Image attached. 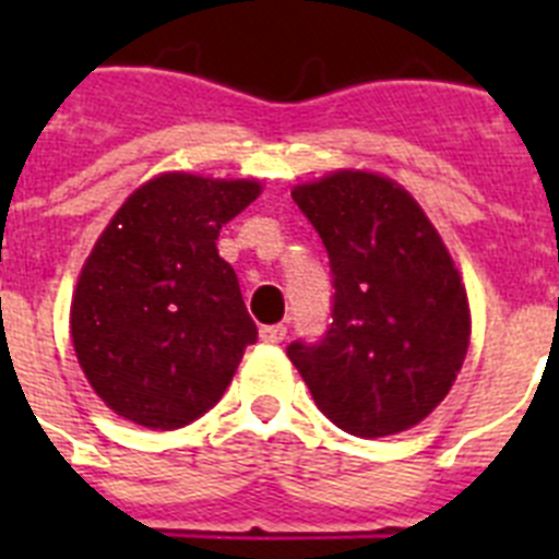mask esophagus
<instances>
[{
    "mask_svg": "<svg viewBox=\"0 0 559 559\" xmlns=\"http://www.w3.org/2000/svg\"><path fill=\"white\" fill-rule=\"evenodd\" d=\"M285 333H288L285 324H265V328H260V338H263L265 344H283Z\"/></svg>",
    "mask_w": 559,
    "mask_h": 559,
    "instance_id": "esophagus-1",
    "label": "esophagus"
}]
</instances>
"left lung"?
<instances>
[{"label":"left lung","instance_id":"1","mask_svg":"<svg viewBox=\"0 0 559 559\" xmlns=\"http://www.w3.org/2000/svg\"><path fill=\"white\" fill-rule=\"evenodd\" d=\"M333 274V322L288 358L324 417L355 437L417 426L445 400L471 341L467 294L437 229L403 187L341 170L296 187Z\"/></svg>","mask_w":559,"mask_h":559}]
</instances>
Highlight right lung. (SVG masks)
I'll use <instances>...</instances> for the list:
<instances>
[{
    "instance_id": "right-lung-1",
    "label": "right lung",
    "mask_w": 559,
    "mask_h": 559,
    "mask_svg": "<svg viewBox=\"0 0 559 559\" xmlns=\"http://www.w3.org/2000/svg\"><path fill=\"white\" fill-rule=\"evenodd\" d=\"M257 195V181L165 173L106 226L78 280L72 341L111 412L173 431L224 397L257 328L215 240Z\"/></svg>"
}]
</instances>
